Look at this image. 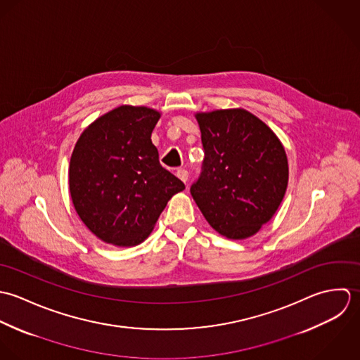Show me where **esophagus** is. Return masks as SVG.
<instances>
[{"instance_id": "esophagus-1", "label": "esophagus", "mask_w": 360, "mask_h": 360, "mask_svg": "<svg viewBox=\"0 0 360 360\" xmlns=\"http://www.w3.org/2000/svg\"><path fill=\"white\" fill-rule=\"evenodd\" d=\"M176 176L182 181V182H188V176H189V174H188V171L186 169H178L176 171Z\"/></svg>"}]
</instances>
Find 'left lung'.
<instances>
[{"label": "left lung", "instance_id": "left-lung-1", "mask_svg": "<svg viewBox=\"0 0 360 360\" xmlns=\"http://www.w3.org/2000/svg\"><path fill=\"white\" fill-rule=\"evenodd\" d=\"M205 160L191 193L207 222L229 239L255 235L280 207L288 160L276 134L243 108L198 112Z\"/></svg>", "mask_w": 360, "mask_h": 360}]
</instances>
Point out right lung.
<instances>
[{
	"mask_svg": "<svg viewBox=\"0 0 360 360\" xmlns=\"http://www.w3.org/2000/svg\"><path fill=\"white\" fill-rule=\"evenodd\" d=\"M160 112L121 105L90 124L75 144L70 192L84 225L103 242L142 243L168 200L185 189L158 161L151 132Z\"/></svg>",
	"mask_w": 360,
	"mask_h": 360,
	"instance_id": "add662e5",
	"label": "right lung"
}]
</instances>
